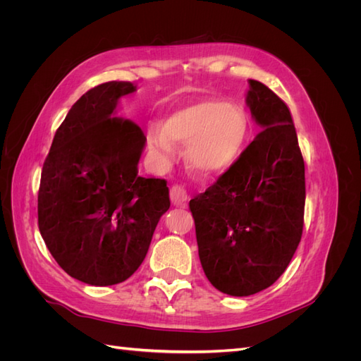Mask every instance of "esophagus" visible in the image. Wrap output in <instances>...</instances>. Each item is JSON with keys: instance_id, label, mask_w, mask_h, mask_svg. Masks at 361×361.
Here are the masks:
<instances>
[{"instance_id": "1", "label": "esophagus", "mask_w": 361, "mask_h": 361, "mask_svg": "<svg viewBox=\"0 0 361 361\" xmlns=\"http://www.w3.org/2000/svg\"><path fill=\"white\" fill-rule=\"evenodd\" d=\"M170 200L174 206H183L188 200V194L185 191L183 187H179V185H174L170 190Z\"/></svg>"}]
</instances>
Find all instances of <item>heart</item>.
<instances>
[{
    "label": "heart",
    "mask_w": 361,
    "mask_h": 361,
    "mask_svg": "<svg viewBox=\"0 0 361 361\" xmlns=\"http://www.w3.org/2000/svg\"><path fill=\"white\" fill-rule=\"evenodd\" d=\"M248 118L241 108L221 99H200L173 111L162 128L147 129V146L161 162L174 155V145L188 146L187 162L200 176L231 169L248 137Z\"/></svg>",
    "instance_id": "b5f03b06"
}]
</instances>
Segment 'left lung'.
I'll return each instance as SVG.
<instances>
[{
    "mask_svg": "<svg viewBox=\"0 0 361 361\" xmlns=\"http://www.w3.org/2000/svg\"><path fill=\"white\" fill-rule=\"evenodd\" d=\"M248 87L245 104L264 130L190 202L202 268L232 297L264 290L285 272L304 224V161L289 108L265 84Z\"/></svg>",
    "mask_w": 361,
    "mask_h": 361,
    "instance_id": "obj_1",
    "label": "left lung"
}]
</instances>
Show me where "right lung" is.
Instances as JSON below:
<instances>
[{"label":"right lung","mask_w":361,"mask_h":361,"mask_svg":"<svg viewBox=\"0 0 361 361\" xmlns=\"http://www.w3.org/2000/svg\"><path fill=\"white\" fill-rule=\"evenodd\" d=\"M137 85L111 81L84 93L54 135L37 197L39 231L57 264L76 280L111 286L145 260L167 182L138 176L146 137L118 114Z\"/></svg>","instance_id":"1"}]
</instances>
